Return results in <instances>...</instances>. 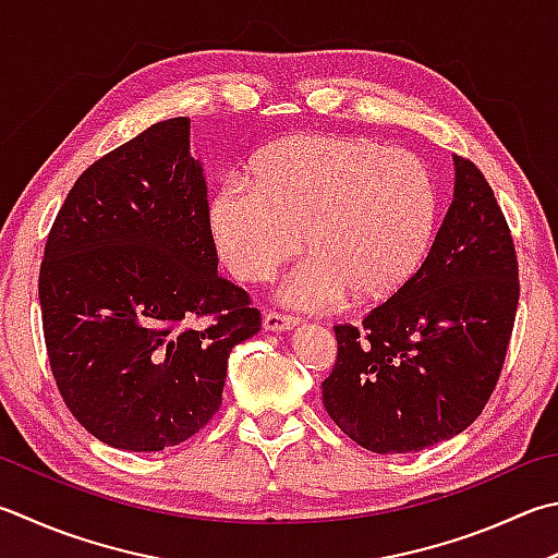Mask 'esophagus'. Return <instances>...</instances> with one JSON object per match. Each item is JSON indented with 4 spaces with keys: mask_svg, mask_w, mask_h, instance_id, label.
<instances>
[{
    "mask_svg": "<svg viewBox=\"0 0 558 558\" xmlns=\"http://www.w3.org/2000/svg\"><path fill=\"white\" fill-rule=\"evenodd\" d=\"M262 325H265L267 332H287V330L296 328L299 318H293V315H287V313H279V311H267L265 318H262Z\"/></svg>",
    "mask_w": 558,
    "mask_h": 558,
    "instance_id": "1",
    "label": "esophagus"
}]
</instances>
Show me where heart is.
Returning <instances> with one entry per match:
<instances>
[{
  "label": "heart",
  "mask_w": 558,
  "mask_h": 558,
  "mask_svg": "<svg viewBox=\"0 0 558 558\" xmlns=\"http://www.w3.org/2000/svg\"><path fill=\"white\" fill-rule=\"evenodd\" d=\"M208 204V235L240 281H269L301 252L283 283L289 306L323 311L352 293L381 303L423 267L437 228V194L415 155L356 138L308 133L269 145ZM304 238H300V233Z\"/></svg>",
  "instance_id": "obj_1"
}]
</instances>
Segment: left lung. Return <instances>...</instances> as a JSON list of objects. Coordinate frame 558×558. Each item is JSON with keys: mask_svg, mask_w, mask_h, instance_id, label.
I'll use <instances>...</instances> for the list:
<instances>
[{"mask_svg": "<svg viewBox=\"0 0 558 558\" xmlns=\"http://www.w3.org/2000/svg\"><path fill=\"white\" fill-rule=\"evenodd\" d=\"M454 202L423 267L362 328L335 325L323 405L376 454H408L474 423L506 362L520 301L508 220L478 167L454 155Z\"/></svg>", "mask_w": 558, "mask_h": 558, "instance_id": "obj_1", "label": "left lung"}]
</instances>
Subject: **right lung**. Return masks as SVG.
<instances>
[{
    "label": "right lung",
    "instance_id": "1",
    "mask_svg": "<svg viewBox=\"0 0 558 558\" xmlns=\"http://www.w3.org/2000/svg\"><path fill=\"white\" fill-rule=\"evenodd\" d=\"M206 216L180 116L89 165L50 228L38 277L48 362L104 445L160 451L196 435L223 401L230 350L259 332L247 291L218 277Z\"/></svg>",
    "mask_w": 558,
    "mask_h": 558
}]
</instances>
